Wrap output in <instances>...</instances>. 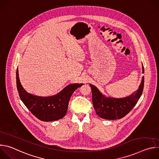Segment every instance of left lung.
Returning a JSON list of instances; mask_svg holds the SVG:
<instances>
[{"label": "left lung", "instance_id": "1", "mask_svg": "<svg viewBox=\"0 0 159 159\" xmlns=\"http://www.w3.org/2000/svg\"><path fill=\"white\" fill-rule=\"evenodd\" d=\"M143 73H144L143 66ZM90 85L92 89V99L94 108L98 115L106 120H117L125 116L139 101L143 93L144 77H143L142 82L137 92L134 93L129 97L121 99L106 98L95 86L91 84Z\"/></svg>", "mask_w": 159, "mask_h": 159}]
</instances>
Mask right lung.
<instances>
[{"label":"right lung","instance_id":"obj_1","mask_svg":"<svg viewBox=\"0 0 159 159\" xmlns=\"http://www.w3.org/2000/svg\"><path fill=\"white\" fill-rule=\"evenodd\" d=\"M16 84L21 101L32 114L43 121H52L62 118L66 115L69 100L75 90L82 84L66 86L57 95L51 97H39L28 93L21 85L18 69L16 70Z\"/></svg>","mask_w":159,"mask_h":159}]
</instances>
